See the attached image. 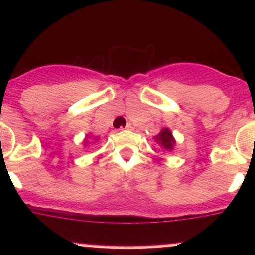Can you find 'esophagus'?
<instances>
[{
  "instance_id": "obj_1",
  "label": "esophagus",
  "mask_w": 255,
  "mask_h": 255,
  "mask_svg": "<svg viewBox=\"0 0 255 255\" xmlns=\"http://www.w3.org/2000/svg\"><path fill=\"white\" fill-rule=\"evenodd\" d=\"M130 128H132V125H130V123H127V126H126L125 128H122V129H130Z\"/></svg>"
}]
</instances>
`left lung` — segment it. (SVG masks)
<instances>
[{
    "instance_id": "obj_1",
    "label": "left lung",
    "mask_w": 255,
    "mask_h": 255,
    "mask_svg": "<svg viewBox=\"0 0 255 255\" xmlns=\"http://www.w3.org/2000/svg\"><path fill=\"white\" fill-rule=\"evenodd\" d=\"M154 139H156L157 143L160 144V146L167 152L172 151L173 147H175L176 144L175 138H173L172 133H171V130L168 129V128H163V129L154 137Z\"/></svg>"
}]
</instances>
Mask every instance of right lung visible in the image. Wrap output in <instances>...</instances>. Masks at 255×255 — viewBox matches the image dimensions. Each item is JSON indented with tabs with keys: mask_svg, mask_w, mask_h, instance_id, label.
<instances>
[{
	"mask_svg": "<svg viewBox=\"0 0 255 255\" xmlns=\"http://www.w3.org/2000/svg\"><path fill=\"white\" fill-rule=\"evenodd\" d=\"M97 139H98V138H97ZM97 139H95V141H97ZM84 143H85V144H87V143H88V139H87V138H85V141H84Z\"/></svg>",
	"mask_w": 255,
	"mask_h": 255,
	"instance_id": "1",
	"label": "right lung"
}]
</instances>
